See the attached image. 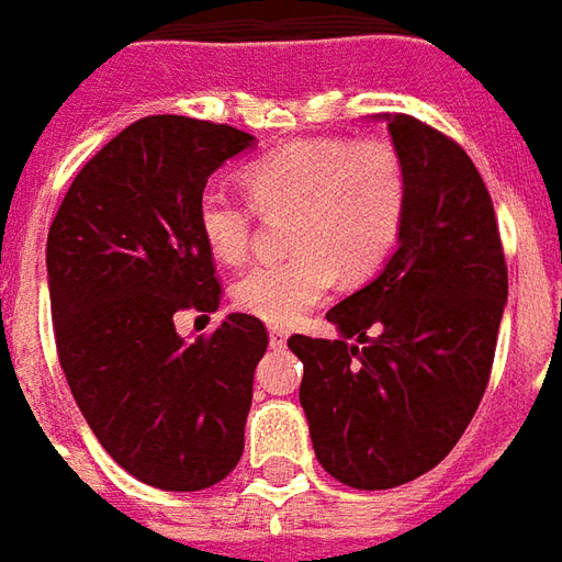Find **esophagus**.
Masks as SVG:
<instances>
[{"mask_svg":"<svg viewBox=\"0 0 562 562\" xmlns=\"http://www.w3.org/2000/svg\"><path fill=\"white\" fill-rule=\"evenodd\" d=\"M269 344H272V347H284L286 329H281V326H269Z\"/></svg>","mask_w":562,"mask_h":562,"instance_id":"1","label":"esophagus"}]
</instances>
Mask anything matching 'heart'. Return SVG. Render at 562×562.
I'll use <instances>...</instances> for the list:
<instances>
[{
    "label": "heart",
    "mask_w": 562,
    "mask_h": 562,
    "mask_svg": "<svg viewBox=\"0 0 562 562\" xmlns=\"http://www.w3.org/2000/svg\"><path fill=\"white\" fill-rule=\"evenodd\" d=\"M250 200L224 186L196 200L200 236L224 263H241L260 212H290L284 260L254 263L233 286L241 311L266 323H296L338 276L362 281L386 263L407 215V170L389 143L308 137L266 151L241 170Z\"/></svg>",
    "instance_id": "1"
}]
</instances>
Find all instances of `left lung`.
Segmentation results:
<instances>
[{"label":"left lung","mask_w":562,"mask_h":562,"mask_svg":"<svg viewBox=\"0 0 562 562\" xmlns=\"http://www.w3.org/2000/svg\"><path fill=\"white\" fill-rule=\"evenodd\" d=\"M383 122L407 170L398 251L326 314L335 341H286L305 366L299 401L317 461L359 491L413 482L452 452L488 386L509 296L476 164L407 113Z\"/></svg>","instance_id":"1"}]
</instances>
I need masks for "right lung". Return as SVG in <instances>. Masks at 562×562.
I'll return each mask as SVG.
<instances>
[{"instance_id":"right-lung-1","label":"right lung","mask_w":562,"mask_h":562,"mask_svg":"<svg viewBox=\"0 0 562 562\" xmlns=\"http://www.w3.org/2000/svg\"><path fill=\"white\" fill-rule=\"evenodd\" d=\"M251 134L146 116L77 173L47 233L53 331L98 443L161 491H203L239 464L254 368L269 347L251 314L186 341L179 311L221 305L196 200Z\"/></svg>"}]
</instances>
